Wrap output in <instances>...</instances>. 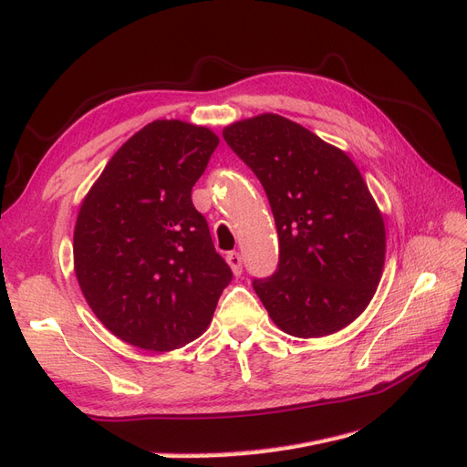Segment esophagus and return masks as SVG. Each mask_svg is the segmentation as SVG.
<instances>
[{"instance_id": "esophagus-1", "label": "esophagus", "mask_w": 467, "mask_h": 467, "mask_svg": "<svg viewBox=\"0 0 467 467\" xmlns=\"http://www.w3.org/2000/svg\"><path fill=\"white\" fill-rule=\"evenodd\" d=\"M225 261H228V265L232 266V271H234L235 276L244 273V261H242V255H239L237 251H230L228 255H225Z\"/></svg>"}]
</instances>
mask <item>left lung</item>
I'll use <instances>...</instances> for the list:
<instances>
[{
	"instance_id": "obj_1",
	"label": "left lung",
	"mask_w": 467,
	"mask_h": 467,
	"mask_svg": "<svg viewBox=\"0 0 467 467\" xmlns=\"http://www.w3.org/2000/svg\"><path fill=\"white\" fill-rule=\"evenodd\" d=\"M257 175L278 234V266L253 288L278 327L314 338L341 331L370 304L386 257L384 218L348 155L278 115L223 129Z\"/></svg>"
}]
</instances>
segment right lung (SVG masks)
<instances>
[{
	"instance_id": "right-lung-1",
	"label": "right lung",
	"mask_w": 467,
	"mask_h": 467,
	"mask_svg": "<svg viewBox=\"0 0 467 467\" xmlns=\"http://www.w3.org/2000/svg\"><path fill=\"white\" fill-rule=\"evenodd\" d=\"M218 136L181 120L136 132L79 208L74 265L93 314L122 341L167 352L201 337L234 273L191 191Z\"/></svg>"
}]
</instances>
